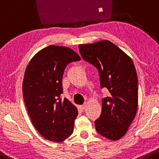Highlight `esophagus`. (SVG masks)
I'll return each mask as SVG.
<instances>
[{"instance_id":"esophagus-1","label":"esophagus","mask_w":159,"mask_h":159,"mask_svg":"<svg viewBox=\"0 0 159 159\" xmlns=\"http://www.w3.org/2000/svg\"><path fill=\"white\" fill-rule=\"evenodd\" d=\"M81 108L82 109H84L86 108V104H83V105H81Z\"/></svg>"}]
</instances>
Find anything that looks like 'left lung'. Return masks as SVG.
I'll list each match as a JSON object with an SVG mask.
<instances>
[{
  "label": "left lung",
  "instance_id": "obj_1",
  "mask_svg": "<svg viewBox=\"0 0 159 159\" xmlns=\"http://www.w3.org/2000/svg\"><path fill=\"white\" fill-rule=\"evenodd\" d=\"M83 59L98 70L101 88L109 94L102 99V113L95 121L97 132L117 141L127 133L138 105V81L131 58L109 40L79 45Z\"/></svg>",
  "mask_w": 159,
  "mask_h": 159
}]
</instances>
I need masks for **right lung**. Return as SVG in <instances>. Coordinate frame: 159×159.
I'll use <instances>...</instances> for the list:
<instances>
[{
  "instance_id": "obj_1",
  "label": "right lung",
  "mask_w": 159,
  "mask_h": 159,
  "mask_svg": "<svg viewBox=\"0 0 159 159\" xmlns=\"http://www.w3.org/2000/svg\"><path fill=\"white\" fill-rule=\"evenodd\" d=\"M81 61L66 47L49 46L38 52L28 64L22 83L28 114L38 132L47 140L61 142L72 134L77 108L61 99L62 78L66 66Z\"/></svg>"
}]
</instances>
